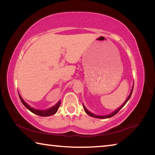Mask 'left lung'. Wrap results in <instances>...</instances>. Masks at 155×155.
Masks as SVG:
<instances>
[{
    "mask_svg": "<svg viewBox=\"0 0 155 155\" xmlns=\"http://www.w3.org/2000/svg\"><path fill=\"white\" fill-rule=\"evenodd\" d=\"M133 87L132 88V90H131V91H130V94H129V96H128V98H127V99L126 100V101L124 102V104H123L121 107H119L118 109L115 110V111L114 112H113L112 114H110V115H103V116H100V115H94V114H91V113H90V111H88V110H87V109L85 108V106L83 105V108H84V110H85V111L86 112V114H87V115H90V116L93 117H96V118H103V119H104V118H109V117H113V116H114V115H115V114H117V113H118V111H120V110L122 108V107L125 105L126 103H127V101H128V99H129V98H130V96H131V94H132V92H133Z\"/></svg>",
    "mask_w": 155,
    "mask_h": 155,
    "instance_id": "obj_1",
    "label": "left lung"
}]
</instances>
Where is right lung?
<instances>
[{"label":"right lung","instance_id":"1","mask_svg":"<svg viewBox=\"0 0 155 155\" xmlns=\"http://www.w3.org/2000/svg\"><path fill=\"white\" fill-rule=\"evenodd\" d=\"M19 97L20 98V101L22 102V104H24L25 107L26 108L28 109L30 111H31L33 114H35L38 115H40V116H42V117H47V116H50V115H52L55 114V113L57 111V110H58L59 107L60 106V104H61V101L58 102V103L55 105L53 106L51 108H50L47 110H38V109H35L33 108H31V107L28 105V104L25 103V102L23 101V99L21 98V96L19 95Z\"/></svg>","mask_w":155,"mask_h":155}]
</instances>
